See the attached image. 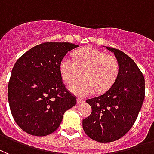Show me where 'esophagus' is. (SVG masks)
<instances>
[{"instance_id": "obj_1", "label": "esophagus", "mask_w": 154, "mask_h": 154, "mask_svg": "<svg viewBox=\"0 0 154 154\" xmlns=\"http://www.w3.org/2000/svg\"><path fill=\"white\" fill-rule=\"evenodd\" d=\"M84 102H85V100L80 98V97H78V98H77V103H84Z\"/></svg>"}]
</instances>
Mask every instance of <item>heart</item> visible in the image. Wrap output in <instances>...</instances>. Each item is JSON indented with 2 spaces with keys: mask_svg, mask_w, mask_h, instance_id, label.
Masks as SVG:
<instances>
[{
  "mask_svg": "<svg viewBox=\"0 0 154 154\" xmlns=\"http://www.w3.org/2000/svg\"><path fill=\"white\" fill-rule=\"evenodd\" d=\"M74 59L64 57L59 64V70L62 79L69 84L78 76V68L85 69L82 75L85 79L73 82L69 87V91L78 96H88L96 89L98 93H103L108 90L117 79L119 63L112 55L88 47L75 51Z\"/></svg>",
  "mask_w": 154,
  "mask_h": 154,
  "instance_id": "obj_1",
  "label": "heart"
}]
</instances>
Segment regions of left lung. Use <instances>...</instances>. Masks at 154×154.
Returning <instances> with one entry per match:
<instances>
[{
  "label": "left lung",
  "instance_id": "8db88e82",
  "mask_svg": "<svg viewBox=\"0 0 154 154\" xmlns=\"http://www.w3.org/2000/svg\"><path fill=\"white\" fill-rule=\"evenodd\" d=\"M106 48L118 61L119 75L105 94L86 100L92 112L83 120L85 134L100 143L119 140L131 130L145 95L144 77L134 60L118 49Z\"/></svg>",
  "mask_w": 154,
  "mask_h": 154
}]
</instances>
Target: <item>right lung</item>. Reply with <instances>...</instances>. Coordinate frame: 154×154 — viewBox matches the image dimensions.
I'll list each match as a JSON object with an SVG mask.
<instances>
[{
  "mask_svg": "<svg viewBox=\"0 0 154 154\" xmlns=\"http://www.w3.org/2000/svg\"><path fill=\"white\" fill-rule=\"evenodd\" d=\"M79 47L69 42H44L22 55L14 64L8 85L11 114L23 131L45 136L57 131L64 113L76 97L62 82L60 60Z\"/></svg>",
  "mask_w": 154,
  "mask_h": 154,
  "instance_id": "right-lung-1",
  "label": "right lung"
}]
</instances>
